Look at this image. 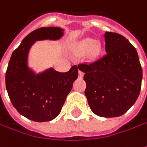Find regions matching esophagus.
Here are the masks:
<instances>
[{
	"label": "esophagus",
	"mask_w": 147,
	"mask_h": 147,
	"mask_svg": "<svg viewBox=\"0 0 147 147\" xmlns=\"http://www.w3.org/2000/svg\"><path fill=\"white\" fill-rule=\"evenodd\" d=\"M79 76L81 77V78L84 76V71L82 70H79Z\"/></svg>",
	"instance_id": "esophagus-1"
}]
</instances>
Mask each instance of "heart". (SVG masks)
Here are the masks:
<instances>
[{
  "instance_id": "b5f03b06",
  "label": "heart",
  "mask_w": 147,
  "mask_h": 147,
  "mask_svg": "<svg viewBox=\"0 0 147 147\" xmlns=\"http://www.w3.org/2000/svg\"><path fill=\"white\" fill-rule=\"evenodd\" d=\"M91 47H92V49H94V51H96L98 49V45L96 43V42H94L93 40H89H89H86L83 45L84 50H88Z\"/></svg>"
}]
</instances>
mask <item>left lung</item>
Wrapping results in <instances>:
<instances>
[{
	"mask_svg": "<svg viewBox=\"0 0 147 147\" xmlns=\"http://www.w3.org/2000/svg\"><path fill=\"white\" fill-rule=\"evenodd\" d=\"M106 53L92 63L78 65L84 72V94L91 111L106 118L124 115L138 99L142 69L136 49L118 33L107 32Z\"/></svg>",
	"mask_w": 147,
	"mask_h": 147,
	"instance_id": "left-lung-1",
	"label": "left lung"
}]
</instances>
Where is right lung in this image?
<instances>
[{
    "label": "right lung",
    "mask_w": 147,
    "mask_h": 147,
    "mask_svg": "<svg viewBox=\"0 0 147 147\" xmlns=\"http://www.w3.org/2000/svg\"><path fill=\"white\" fill-rule=\"evenodd\" d=\"M63 35L60 28H38L23 39L9 59L5 73L8 95L15 109L28 119L45 122L56 118L78 77L76 65L67 72L50 68L37 75L28 67V51L36 40H58Z\"/></svg>",
    "instance_id": "obj_1"
}]
</instances>
